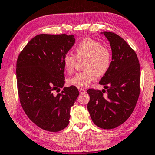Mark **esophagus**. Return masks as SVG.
I'll return each instance as SVG.
<instances>
[{
	"mask_svg": "<svg viewBox=\"0 0 155 155\" xmlns=\"http://www.w3.org/2000/svg\"><path fill=\"white\" fill-rule=\"evenodd\" d=\"M79 92H80V93L82 94V93H85L86 91L84 88H79Z\"/></svg>",
	"mask_w": 155,
	"mask_h": 155,
	"instance_id": "obj_1",
	"label": "esophagus"
}]
</instances>
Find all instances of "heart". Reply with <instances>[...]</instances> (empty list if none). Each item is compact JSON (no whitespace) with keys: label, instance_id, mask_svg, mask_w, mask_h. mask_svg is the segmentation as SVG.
<instances>
[{"label":"heart","instance_id":"heart-1","mask_svg":"<svg viewBox=\"0 0 155 155\" xmlns=\"http://www.w3.org/2000/svg\"><path fill=\"white\" fill-rule=\"evenodd\" d=\"M76 56L68 52L63 58L65 70L68 73H73L78 59L87 58L85 68L87 70L76 73L68 80V84L77 87H85L95 80L97 75L105 74L112 63L111 53L102 43L91 38L82 40L75 48Z\"/></svg>","mask_w":155,"mask_h":155}]
</instances>
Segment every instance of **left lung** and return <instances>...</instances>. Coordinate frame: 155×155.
Returning a JSON list of instances; mask_svg holds the SVG:
<instances>
[{"instance_id": "8db88e82", "label": "left lung", "mask_w": 155, "mask_h": 155, "mask_svg": "<svg viewBox=\"0 0 155 155\" xmlns=\"http://www.w3.org/2000/svg\"><path fill=\"white\" fill-rule=\"evenodd\" d=\"M103 34L111 46L112 63L99 82L106 90H87V110L96 125L110 130L124 123L135 107L140 92V66L136 53L123 38L112 32Z\"/></svg>"}]
</instances>
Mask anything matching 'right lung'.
<instances>
[{"label":"right lung","mask_w":155,"mask_h":155,"mask_svg":"<svg viewBox=\"0 0 155 155\" xmlns=\"http://www.w3.org/2000/svg\"><path fill=\"white\" fill-rule=\"evenodd\" d=\"M73 35L40 34L20 53L16 63L18 92L22 107L30 120L48 132L65 129L70 108L79 95L75 86L65 84L63 58L73 46Z\"/></svg>","instance_id":"1"}]
</instances>
